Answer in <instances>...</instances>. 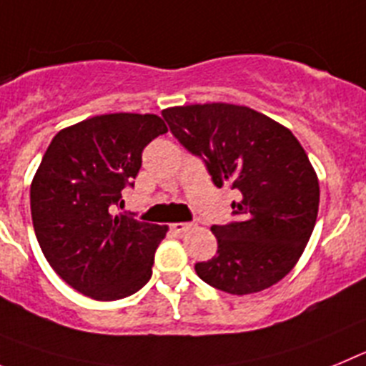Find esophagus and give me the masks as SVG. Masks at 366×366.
<instances>
[{
	"mask_svg": "<svg viewBox=\"0 0 366 366\" xmlns=\"http://www.w3.org/2000/svg\"><path fill=\"white\" fill-rule=\"evenodd\" d=\"M191 226H193L191 222H175V224H171V229H173L177 235H182V233H186L187 229H191Z\"/></svg>",
	"mask_w": 366,
	"mask_h": 366,
	"instance_id": "34e87169",
	"label": "esophagus"
}]
</instances>
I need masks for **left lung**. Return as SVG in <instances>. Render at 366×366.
I'll list each match as a JSON object with an SVG mask.
<instances>
[{"label": "left lung", "instance_id": "left-lung-1", "mask_svg": "<svg viewBox=\"0 0 366 366\" xmlns=\"http://www.w3.org/2000/svg\"><path fill=\"white\" fill-rule=\"evenodd\" d=\"M162 117L217 187L240 193L232 204L237 220L212 226L217 255L197 262V275L233 295L281 281L305 252L319 209L317 175L297 138L246 105H182Z\"/></svg>", "mask_w": 366, "mask_h": 366}]
</instances>
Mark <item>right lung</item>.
I'll list each match as a JSON object with an SVG mask.
<instances>
[{"label":"right lung","instance_id":"1","mask_svg":"<svg viewBox=\"0 0 366 366\" xmlns=\"http://www.w3.org/2000/svg\"><path fill=\"white\" fill-rule=\"evenodd\" d=\"M167 133L157 114L87 118L52 138L31 184L36 239L58 275L97 301L142 288L167 226L113 215L133 187L142 151Z\"/></svg>","mask_w":366,"mask_h":366}]
</instances>
